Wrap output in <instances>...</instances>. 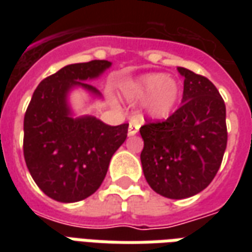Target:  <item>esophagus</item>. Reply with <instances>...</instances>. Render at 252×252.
<instances>
[{
	"mask_svg": "<svg viewBox=\"0 0 252 252\" xmlns=\"http://www.w3.org/2000/svg\"><path fill=\"white\" fill-rule=\"evenodd\" d=\"M139 128H140V124H139L136 120H131L129 126H128V135H129V136L136 135L137 131H139Z\"/></svg>",
	"mask_w": 252,
	"mask_h": 252,
	"instance_id": "obj_1",
	"label": "esophagus"
}]
</instances>
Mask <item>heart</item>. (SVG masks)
Returning a JSON list of instances; mask_svg holds the SVG:
<instances>
[{
  "label": "heart",
  "mask_w": 252,
  "mask_h": 252,
  "mask_svg": "<svg viewBox=\"0 0 252 252\" xmlns=\"http://www.w3.org/2000/svg\"><path fill=\"white\" fill-rule=\"evenodd\" d=\"M121 95L129 102L143 101V112L150 119L164 120L180 102L181 83L163 72H147L124 83Z\"/></svg>",
  "instance_id": "b5f03b06"
}]
</instances>
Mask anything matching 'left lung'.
I'll use <instances>...</instances> for the list:
<instances>
[{
  "mask_svg": "<svg viewBox=\"0 0 252 252\" xmlns=\"http://www.w3.org/2000/svg\"><path fill=\"white\" fill-rule=\"evenodd\" d=\"M182 105L166 121L140 128L146 181L158 194L181 200L209 185L227 147L225 104L208 78L178 67Z\"/></svg>",
  "mask_w": 252,
  "mask_h": 252,
  "instance_id": "1",
  "label": "left lung"
}]
</instances>
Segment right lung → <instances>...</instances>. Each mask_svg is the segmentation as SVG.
<instances>
[{"mask_svg":"<svg viewBox=\"0 0 252 252\" xmlns=\"http://www.w3.org/2000/svg\"><path fill=\"white\" fill-rule=\"evenodd\" d=\"M112 62L74 63L43 79L24 117V158L41 191L59 202H77L95 193L113 154L126 142L128 124L108 126L94 116H75L70 93L82 89L92 98L101 93L90 81Z\"/></svg>","mask_w":252,"mask_h":252,"instance_id":"add662e5","label":"right lung"}]
</instances>
